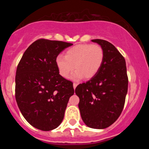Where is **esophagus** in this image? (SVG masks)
I'll return each instance as SVG.
<instances>
[{
    "mask_svg": "<svg viewBox=\"0 0 149 149\" xmlns=\"http://www.w3.org/2000/svg\"><path fill=\"white\" fill-rule=\"evenodd\" d=\"M77 85H78V84H77V83H73V88H74V90H75V89L76 88Z\"/></svg>",
    "mask_w": 149,
    "mask_h": 149,
    "instance_id": "1",
    "label": "esophagus"
}]
</instances>
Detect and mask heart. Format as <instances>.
<instances>
[{
	"mask_svg": "<svg viewBox=\"0 0 149 149\" xmlns=\"http://www.w3.org/2000/svg\"><path fill=\"white\" fill-rule=\"evenodd\" d=\"M104 53L98 45L80 44L71 47L65 56L58 55L55 64L59 74L67 78L73 69L76 70L71 76L72 80H80L85 76L87 79L94 77L103 64Z\"/></svg>",
	"mask_w": 149,
	"mask_h": 149,
	"instance_id": "obj_1",
	"label": "heart"
}]
</instances>
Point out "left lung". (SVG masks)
Masks as SVG:
<instances>
[{"mask_svg":"<svg viewBox=\"0 0 149 149\" xmlns=\"http://www.w3.org/2000/svg\"><path fill=\"white\" fill-rule=\"evenodd\" d=\"M102 47L103 64L100 71L86 83L79 84L75 92L79 97L82 120L89 127L104 129L118 118L127 93L128 78L124 57L111 42L94 39Z\"/></svg>","mask_w":149,"mask_h":149,"instance_id":"left-lung-1","label":"left lung"}]
</instances>
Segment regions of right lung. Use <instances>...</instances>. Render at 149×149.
I'll return each instance as SVG.
<instances>
[{
    "label": "right lung",
    "mask_w": 149,
    "mask_h": 149,
    "mask_svg": "<svg viewBox=\"0 0 149 149\" xmlns=\"http://www.w3.org/2000/svg\"><path fill=\"white\" fill-rule=\"evenodd\" d=\"M73 44L39 39L24 53L17 68L15 98L27 122L42 131L57 128L64 119L73 83L59 74L56 57Z\"/></svg>",
    "instance_id": "obj_1"
}]
</instances>
